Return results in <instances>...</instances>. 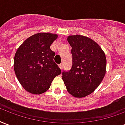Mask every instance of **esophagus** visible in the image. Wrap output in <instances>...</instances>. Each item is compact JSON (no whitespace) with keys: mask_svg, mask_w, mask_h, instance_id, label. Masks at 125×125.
I'll return each mask as SVG.
<instances>
[{"mask_svg":"<svg viewBox=\"0 0 125 125\" xmlns=\"http://www.w3.org/2000/svg\"><path fill=\"white\" fill-rule=\"evenodd\" d=\"M63 65V63H60V64L59 65V67H60V68L61 69V70H62Z\"/></svg>","mask_w":125,"mask_h":125,"instance_id":"34e87169","label":"esophagus"}]
</instances>
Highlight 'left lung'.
Listing matches in <instances>:
<instances>
[{"label":"left lung","mask_w":125,"mask_h":125,"mask_svg":"<svg viewBox=\"0 0 125 125\" xmlns=\"http://www.w3.org/2000/svg\"><path fill=\"white\" fill-rule=\"evenodd\" d=\"M72 48V66L63 71L62 79L68 92L76 98L86 96L98 87L106 71V58L98 44L88 37L67 38Z\"/></svg>","instance_id":"obj_1"}]
</instances>
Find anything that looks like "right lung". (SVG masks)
<instances>
[{
  "instance_id": "right-lung-1",
  "label": "right lung",
  "mask_w": 125,
  "mask_h": 125,
  "mask_svg": "<svg viewBox=\"0 0 125 125\" xmlns=\"http://www.w3.org/2000/svg\"><path fill=\"white\" fill-rule=\"evenodd\" d=\"M57 37L52 33H37L29 37L17 50L14 71L27 92L35 94L46 92L55 77L62 72L54 62L55 52L50 47Z\"/></svg>"
}]
</instances>
